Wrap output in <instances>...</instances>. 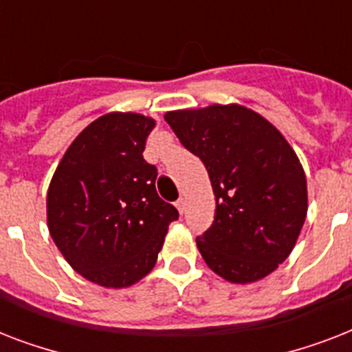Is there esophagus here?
<instances>
[{
    "mask_svg": "<svg viewBox=\"0 0 352 352\" xmlns=\"http://www.w3.org/2000/svg\"><path fill=\"white\" fill-rule=\"evenodd\" d=\"M175 208L179 210V214H182V212H184V199H179V201H177Z\"/></svg>",
    "mask_w": 352,
    "mask_h": 352,
    "instance_id": "obj_1",
    "label": "esophagus"
}]
</instances>
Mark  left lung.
<instances>
[{
    "mask_svg": "<svg viewBox=\"0 0 352 352\" xmlns=\"http://www.w3.org/2000/svg\"><path fill=\"white\" fill-rule=\"evenodd\" d=\"M188 151L208 170L214 223L197 237L201 256L230 283L274 272L294 248L307 217V179L276 127L239 104L164 115Z\"/></svg>",
    "mask_w": 352,
    "mask_h": 352,
    "instance_id": "1",
    "label": "left lung"
}]
</instances>
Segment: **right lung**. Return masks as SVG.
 I'll return each instance as SVG.
<instances>
[{"label": "right lung", "mask_w": 352, "mask_h": 352, "mask_svg": "<svg viewBox=\"0 0 352 352\" xmlns=\"http://www.w3.org/2000/svg\"><path fill=\"white\" fill-rule=\"evenodd\" d=\"M155 120L107 113L74 138L47 192V226L71 267L106 289L148 276L179 219L155 190L157 168L142 157Z\"/></svg>", "instance_id": "obj_1"}]
</instances>
